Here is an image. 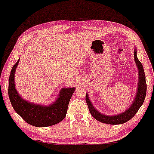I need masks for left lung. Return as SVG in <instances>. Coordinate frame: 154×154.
<instances>
[{"instance_id":"obj_1","label":"left lung","mask_w":154,"mask_h":154,"mask_svg":"<svg viewBox=\"0 0 154 154\" xmlns=\"http://www.w3.org/2000/svg\"><path fill=\"white\" fill-rule=\"evenodd\" d=\"M134 59L136 63L139 71V81H138V87L137 90V94H136L135 98L134 100L133 103L131 105L126 111L119 114V115L115 116H107L100 113V112L95 109L92 103H91L89 98H88V95L86 94V102L87 103L88 109H89L90 113L94 116L95 119L98 120L100 122L107 123V124L111 125H117L122 124L127 122L128 121L131 119L135 114L137 113L140 107L144 103L145 96L146 94V79H145V74L144 68H143L142 64L141 62L138 60L137 56V51L135 49L134 51Z\"/></svg>"}]
</instances>
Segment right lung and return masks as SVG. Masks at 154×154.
Instances as JSON below:
<instances>
[{
	"label": "right lung",
	"instance_id": "add662e5",
	"mask_svg": "<svg viewBox=\"0 0 154 154\" xmlns=\"http://www.w3.org/2000/svg\"><path fill=\"white\" fill-rule=\"evenodd\" d=\"M19 59L12 67L9 78L8 95L15 112L29 124L36 127L55 125L65 119L69 102L75 88H63L58 99L49 106L29 103L19 96L15 88L14 74Z\"/></svg>",
	"mask_w": 154,
	"mask_h": 154
}]
</instances>
